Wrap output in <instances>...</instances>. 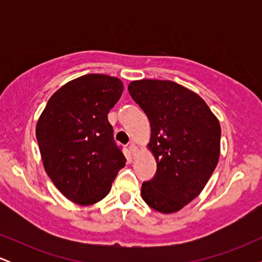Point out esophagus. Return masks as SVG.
<instances>
[{
    "label": "esophagus",
    "instance_id": "1",
    "mask_svg": "<svg viewBox=\"0 0 262 262\" xmlns=\"http://www.w3.org/2000/svg\"><path fill=\"white\" fill-rule=\"evenodd\" d=\"M128 148H129V150H130V152H132V154H135V152H137V146H135V144L134 143H130V144H129V146H128Z\"/></svg>",
    "mask_w": 262,
    "mask_h": 262
}]
</instances>
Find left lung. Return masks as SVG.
<instances>
[{
  "label": "left lung",
  "instance_id": "8db88e82",
  "mask_svg": "<svg viewBox=\"0 0 262 262\" xmlns=\"http://www.w3.org/2000/svg\"><path fill=\"white\" fill-rule=\"evenodd\" d=\"M128 91L149 118L158 166L141 185V197L158 212H177L201 193L217 166L221 125L197 93L172 81H132Z\"/></svg>",
  "mask_w": 262,
  "mask_h": 262
}]
</instances>
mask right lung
I'll return each instance as SVG.
<instances>
[{
    "label": "right lung",
    "mask_w": 262,
    "mask_h": 262,
    "mask_svg": "<svg viewBox=\"0 0 262 262\" xmlns=\"http://www.w3.org/2000/svg\"><path fill=\"white\" fill-rule=\"evenodd\" d=\"M122 92L117 77L83 75L54 93L38 119L44 169L56 188L81 206L103 200L127 161L107 117Z\"/></svg>",
    "instance_id": "obj_1"
}]
</instances>
